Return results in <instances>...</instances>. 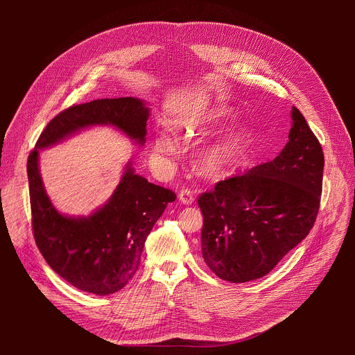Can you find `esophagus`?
I'll return each instance as SVG.
<instances>
[{
    "instance_id": "obj_1",
    "label": "esophagus",
    "mask_w": 355,
    "mask_h": 355,
    "mask_svg": "<svg viewBox=\"0 0 355 355\" xmlns=\"http://www.w3.org/2000/svg\"><path fill=\"white\" fill-rule=\"evenodd\" d=\"M178 199H180L181 204H184V205H191L192 202H193L192 191H191V189H188V188L181 189V191H180V193H178Z\"/></svg>"
}]
</instances>
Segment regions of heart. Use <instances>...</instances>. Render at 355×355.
I'll return each mask as SVG.
<instances>
[{
  "instance_id": "obj_1",
  "label": "heart",
  "mask_w": 355,
  "mask_h": 355,
  "mask_svg": "<svg viewBox=\"0 0 355 355\" xmlns=\"http://www.w3.org/2000/svg\"><path fill=\"white\" fill-rule=\"evenodd\" d=\"M230 118L225 107H212L181 116L175 122L178 135L193 139L205 136L220 128ZM252 143V132L247 125L237 123L202 146L195 156L198 171L208 178H219L239 167L247 157ZM174 143L168 136H159L155 140V153L160 157L173 153Z\"/></svg>"
}]
</instances>
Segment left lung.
Instances as JSON below:
<instances>
[{"instance_id": "1", "label": "left lung", "mask_w": 355, "mask_h": 355, "mask_svg": "<svg viewBox=\"0 0 355 355\" xmlns=\"http://www.w3.org/2000/svg\"><path fill=\"white\" fill-rule=\"evenodd\" d=\"M291 118L289 140L272 162L198 198L202 257L220 279L239 284L267 275L315 225L323 150L297 108Z\"/></svg>"}]
</instances>
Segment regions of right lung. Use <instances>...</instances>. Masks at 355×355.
<instances>
[{
  "label": "right lung",
  "instance_id": "right-lung-1",
  "mask_svg": "<svg viewBox=\"0 0 355 355\" xmlns=\"http://www.w3.org/2000/svg\"><path fill=\"white\" fill-rule=\"evenodd\" d=\"M150 108L133 96L73 105L47 123L28 157L33 237L52 270L80 291L110 295L136 274L148 233L175 193L135 173L132 162L105 204L88 216L60 214L46 193L39 151L91 126H114L136 144L146 143Z\"/></svg>",
  "mask_w": 355,
  "mask_h": 355
}]
</instances>
